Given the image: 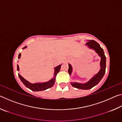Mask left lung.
<instances>
[{"label": "left lung", "mask_w": 122, "mask_h": 122, "mask_svg": "<svg viewBox=\"0 0 122 122\" xmlns=\"http://www.w3.org/2000/svg\"><path fill=\"white\" fill-rule=\"evenodd\" d=\"M86 45L89 48L93 49L95 51L98 56L101 57L100 69L97 73L86 83H80L77 82H71V84L74 87L80 89L88 90L96 86L104 75L106 68V57L104 55L103 49L101 48L100 45L96 41L94 40H87V42L86 44ZM68 73L71 75L73 71V68L71 64H68Z\"/></svg>", "instance_id": "obj_1"}]
</instances>
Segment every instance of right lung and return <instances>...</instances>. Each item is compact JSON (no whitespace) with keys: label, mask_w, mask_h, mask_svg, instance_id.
Wrapping results in <instances>:
<instances>
[{"label":"right lung","mask_w":122,"mask_h":122,"mask_svg":"<svg viewBox=\"0 0 122 122\" xmlns=\"http://www.w3.org/2000/svg\"><path fill=\"white\" fill-rule=\"evenodd\" d=\"M27 48V46L24 47L22 49H24ZM21 57V53H20L18 56V59H20ZM61 65H60L59 66H56L54 68V76L49 81L45 82H39V83H32L28 81H27L26 79L22 77V76L18 74V76L20 78V80L23 83V84L27 88H28L32 91L34 92H39V91H42L46 90L47 89L49 88H51L53 86L54 84L55 83V78H56V76L57 74L59 73L60 70L61 68ZM17 71H19V66L17 65Z\"/></svg>","instance_id":"add662e5"}]
</instances>
